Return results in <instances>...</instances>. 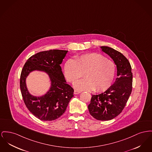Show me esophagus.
Masks as SVG:
<instances>
[{"mask_svg":"<svg viewBox=\"0 0 152 152\" xmlns=\"http://www.w3.org/2000/svg\"><path fill=\"white\" fill-rule=\"evenodd\" d=\"M81 93L80 91H77V90H75L74 91V94L75 95H77Z\"/></svg>","mask_w":152,"mask_h":152,"instance_id":"obj_1","label":"esophagus"}]
</instances>
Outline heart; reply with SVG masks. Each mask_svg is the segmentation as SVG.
I'll use <instances>...</instances> for the list:
<instances>
[{
  "label": "heart",
  "instance_id": "1",
  "mask_svg": "<svg viewBox=\"0 0 152 152\" xmlns=\"http://www.w3.org/2000/svg\"><path fill=\"white\" fill-rule=\"evenodd\" d=\"M115 71L113 61L97 53L82 55L74 60H68L64 65L65 76L71 83L76 81L84 74L85 79L73 84L75 88L79 91L107 90L112 84Z\"/></svg>",
  "mask_w": 152,
  "mask_h": 152
}]
</instances>
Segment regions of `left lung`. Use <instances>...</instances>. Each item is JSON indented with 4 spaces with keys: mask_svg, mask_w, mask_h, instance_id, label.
I'll list each match as a JSON object with an SVG mask.
<instances>
[{
    "mask_svg": "<svg viewBox=\"0 0 152 152\" xmlns=\"http://www.w3.org/2000/svg\"><path fill=\"white\" fill-rule=\"evenodd\" d=\"M115 64L117 78L114 83L104 92L92 95L88 108L89 114L99 121H109L118 116L124 110L132 90L133 74L128 60L116 50L100 46Z\"/></svg>",
    "mask_w": 152,
    "mask_h": 152,
    "instance_id": "left-lung-1",
    "label": "left lung"
}]
</instances>
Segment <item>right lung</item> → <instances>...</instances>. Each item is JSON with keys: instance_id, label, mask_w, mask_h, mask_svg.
Returning a JSON list of instances; mask_svg holds the SVG:
<instances>
[{"instance_id": "add662e5", "label": "right lung", "mask_w": 152, "mask_h": 152, "mask_svg": "<svg viewBox=\"0 0 152 152\" xmlns=\"http://www.w3.org/2000/svg\"><path fill=\"white\" fill-rule=\"evenodd\" d=\"M68 50H49L30 57L20 75V87L24 102L30 112L44 121H54L65 113L73 96L74 90L65 79L60 64ZM33 71L45 72L51 81L50 89L45 94L37 97L27 89L26 79Z\"/></svg>"}]
</instances>
